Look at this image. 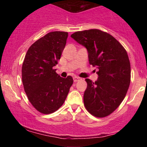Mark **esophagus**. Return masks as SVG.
<instances>
[{"label": "esophagus", "mask_w": 147, "mask_h": 147, "mask_svg": "<svg viewBox=\"0 0 147 147\" xmlns=\"http://www.w3.org/2000/svg\"><path fill=\"white\" fill-rule=\"evenodd\" d=\"M81 79L80 77H73V80H74V82H78V81H79Z\"/></svg>", "instance_id": "1"}]
</instances>
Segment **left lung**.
I'll list each match as a JSON object with an SVG mask.
<instances>
[{
  "instance_id": "obj_1",
  "label": "left lung",
  "mask_w": 147,
  "mask_h": 147,
  "mask_svg": "<svg viewBox=\"0 0 147 147\" xmlns=\"http://www.w3.org/2000/svg\"><path fill=\"white\" fill-rule=\"evenodd\" d=\"M88 52L89 63L99 69L98 79H86L84 103L92 115L104 117L120 105L131 82V65L124 47L109 33L97 29L76 32L70 36Z\"/></svg>"
}]
</instances>
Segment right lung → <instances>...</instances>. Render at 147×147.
<instances>
[{
    "label": "right lung",
    "instance_id": "obj_1",
    "mask_svg": "<svg viewBox=\"0 0 147 147\" xmlns=\"http://www.w3.org/2000/svg\"><path fill=\"white\" fill-rule=\"evenodd\" d=\"M65 32H51L35 41L25 55L22 82L30 103L37 111L50 114L63 104L73 84L71 76L61 77L54 69L68 38Z\"/></svg>",
    "mask_w": 147,
    "mask_h": 147
}]
</instances>
